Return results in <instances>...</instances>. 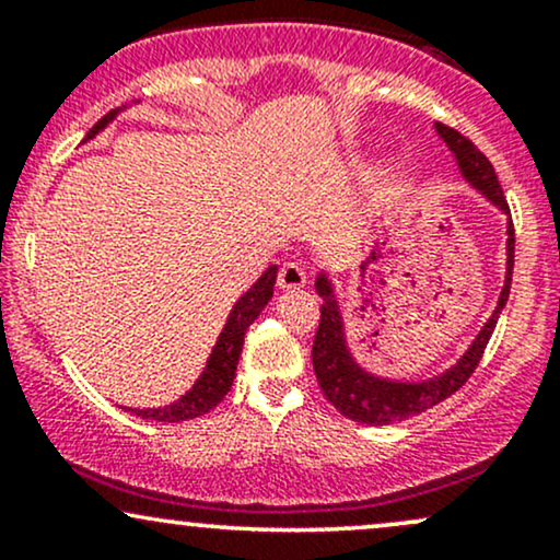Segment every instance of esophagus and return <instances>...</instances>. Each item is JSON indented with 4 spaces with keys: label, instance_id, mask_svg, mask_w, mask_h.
I'll return each instance as SVG.
<instances>
[{
    "label": "esophagus",
    "instance_id": "esophagus-1",
    "mask_svg": "<svg viewBox=\"0 0 560 560\" xmlns=\"http://www.w3.org/2000/svg\"><path fill=\"white\" fill-rule=\"evenodd\" d=\"M307 284V273L300 262H284L279 271V289H302Z\"/></svg>",
    "mask_w": 560,
    "mask_h": 560
}]
</instances>
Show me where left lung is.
<instances>
[{
	"mask_svg": "<svg viewBox=\"0 0 560 560\" xmlns=\"http://www.w3.org/2000/svg\"><path fill=\"white\" fill-rule=\"evenodd\" d=\"M436 137L445 141L450 155L455 160L460 178L479 191L481 199L492 205L498 213L505 215V279L503 289L498 294V305H494L492 316L485 320L477 337L466 347L464 355L453 365H447L440 374L427 378H392L374 374L371 369L358 361L352 352L350 339H347V324L342 313V302H339L337 284L329 268H320L316 276V292L324 300L320 305V324L313 339V371L320 384V392L326 395L334 408L347 419L365 423V427H387V423H400L405 419L423 413V410L434 408L442 400H447L453 392H458L474 374L479 365L481 352L490 342L494 324H498L500 313H503L508 294H511V276H513V223L511 210L500 189L498 176L477 147L468 141L464 133L442 124H434Z\"/></svg>",
	"mask_w": 560,
	"mask_h": 560,
	"instance_id": "left-lung-1",
	"label": "left lung"
}]
</instances>
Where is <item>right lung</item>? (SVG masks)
Segmentation results:
<instances>
[{
  "label": "right lung",
  "instance_id": "obj_1",
  "mask_svg": "<svg viewBox=\"0 0 560 560\" xmlns=\"http://www.w3.org/2000/svg\"><path fill=\"white\" fill-rule=\"evenodd\" d=\"M133 105H141V100H133L128 102V105L118 107V110L107 113L105 118H102L100 124L86 133V139L83 141H92L96 133L105 131V128L110 126L120 113L131 110ZM276 273H279V266H268L260 279L255 281V284L234 302V305H231L226 324H223L221 334H218L213 350H210L208 361H205V369L199 371L195 384H191L182 397H176V400L168 405H158V408H126V405L124 408L131 410L133 416H141V419L165 421V423H182L189 419H199V416H205L208 410H213L215 405L226 397L231 384H234L236 363H240L242 345H244V334H247L249 324L260 316V311L268 305V300L273 298Z\"/></svg>",
  "mask_w": 560,
  "mask_h": 560
}]
</instances>
